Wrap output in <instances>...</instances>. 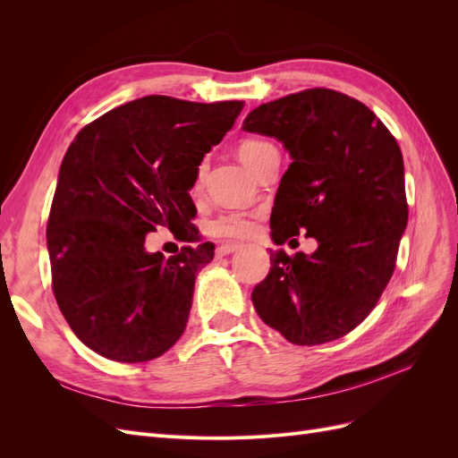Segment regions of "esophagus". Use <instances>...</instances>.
I'll return each mask as SVG.
<instances>
[{"mask_svg": "<svg viewBox=\"0 0 458 458\" xmlns=\"http://www.w3.org/2000/svg\"><path fill=\"white\" fill-rule=\"evenodd\" d=\"M239 248H241L239 244H233V242H229V244H221V246H217V248H216V256H217V258L229 256V254H233V252H237Z\"/></svg>", "mask_w": 458, "mask_h": 458, "instance_id": "1", "label": "esophagus"}]
</instances>
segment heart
I'll use <instances>...</instances> for the list:
<instances>
[{
	"instance_id": "b5f03b06",
	"label": "heart",
	"mask_w": 458,
	"mask_h": 458,
	"mask_svg": "<svg viewBox=\"0 0 458 458\" xmlns=\"http://www.w3.org/2000/svg\"><path fill=\"white\" fill-rule=\"evenodd\" d=\"M273 148V145L259 141V140H244L239 148L237 155L241 162L246 165L250 172H256L258 165L263 158L266 152ZM204 174H206V164L202 162L197 170V179H195V191L199 192L202 189L204 182ZM254 219L256 214H248V212H224L217 217H214L210 224H208L206 231L210 237L221 239V241H239L248 237L254 231Z\"/></svg>"
}]
</instances>
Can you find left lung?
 I'll list each match as a JSON object with an SVG mask.
<instances>
[{"label":"left lung","instance_id":"left-lung-1","mask_svg":"<svg viewBox=\"0 0 458 458\" xmlns=\"http://www.w3.org/2000/svg\"><path fill=\"white\" fill-rule=\"evenodd\" d=\"M242 130L275 137L293 158L275 195L273 242L317 241L313 254L269 250L254 308L296 345L338 340L392 279L409 219L399 145L369 106L325 88L254 108Z\"/></svg>","mask_w":458,"mask_h":458}]
</instances>
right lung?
I'll list each match as a JSON object with an SVG mask.
<instances>
[{
  "instance_id": "1",
  "label": "right lung",
  "mask_w": 458,
  "mask_h": 458,
  "mask_svg": "<svg viewBox=\"0 0 458 458\" xmlns=\"http://www.w3.org/2000/svg\"><path fill=\"white\" fill-rule=\"evenodd\" d=\"M244 101L191 103L148 95L81 130L63 158L47 221L53 294L74 335L120 363H143L183 335L214 244L147 252L164 227L192 242L197 170Z\"/></svg>"
}]
</instances>
